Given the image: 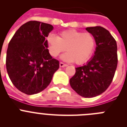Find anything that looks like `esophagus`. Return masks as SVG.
<instances>
[{
  "mask_svg": "<svg viewBox=\"0 0 127 127\" xmlns=\"http://www.w3.org/2000/svg\"><path fill=\"white\" fill-rule=\"evenodd\" d=\"M66 66H67V64H64L63 62H60V67H66Z\"/></svg>",
  "mask_w": 127,
  "mask_h": 127,
  "instance_id": "1",
  "label": "esophagus"
}]
</instances>
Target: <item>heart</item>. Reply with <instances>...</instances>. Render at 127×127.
I'll return each mask as SVG.
<instances>
[{"label":"heart","instance_id":"obj_1","mask_svg":"<svg viewBox=\"0 0 127 127\" xmlns=\"http://www.w3.org/2000/svg\"><path fill=\"white\" fill-rule=\"evenodd\" d=\"M46 43L51 56L57 57L66 50L67 52L62 57L63 60L69 62L74 61L78 65L89 60L96 44L94 35L76 30L62 32L58 37L50 34L46 38Z\"/></svg>","mask_w":127,"mask_h":127}]
</instances>
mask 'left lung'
I'll return each instance as SVG.
<instances>
[{"label":"left lung","instance_id":"obj_1","mask_svg":"<svg viewBox=\"0 0 127 127\" xmlns=\"http://www.w3.org/2000/svg\"><path fill=\"white\" fill-rule=\"evenodd\" d=\"M86 30L95 37V55L86 65L76 67L70 85L79 95L92 98L104 92L111 83L118 65L117 44L104 27L97 26Z\"/></svg>","mask_w":127,"mask_h":127}]
</instances>
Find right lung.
<instances>
[{"mask_svg": "<svg viewBox=\"0 0 127 127\" xmlns=\"http://www.w3.org/2000/svg\"><path fill=\"white\" fill-rule=\"evenodd\" d=\"M51 25L29 21L19 28L9 43L6 69L11 82L27 95L41 92L51 83L59 61L50 55L46 38Z\"/></svg>", "mask_w": 127, "mask_h": 127, "instance_id": "add662e5", "label": "right lung"}]
</instances>
